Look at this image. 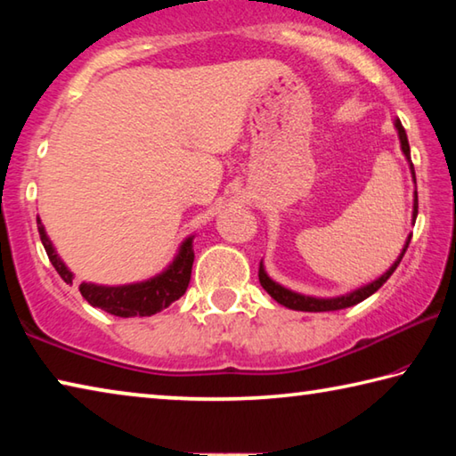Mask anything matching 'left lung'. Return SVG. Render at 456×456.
I'll return each mask as SVG.
<instances>
[{
    "label": "left lung",
    "mask_w": 456,
    "mask_h": 456,
    "mask_svg": "<svg viewBox=\"0 0 456 456\" xmlns=\"http://www.w3.org/2000/svg\"><path fill=\"white\" fill-rule=\"evenodd\" d=\"M395 126H396V133L400 138V149H403L404 157L408 160V165H411V173H412V181L416 183V175H414V165L411 160V146H408V138H406V130L403 126V122L398 118L395 120ZM416 215H419V192L414 191V205H412V223L416 221ZM412 235H408L406 243L403 247V251H400L398 259L392 264L388 269H386V273H382L378 280L370 281L366 285H362V288L354 289L350 293H344V296H336V297H314V296H304V293H297V291H291L288 288H283L281 283L273 281L272 277L267 275L265 267H264V261L259 264V283L264 285V289L272 296L277 304H281L285 307H289V310H297V312H336V310H344V307H352L360 302H364L366 297L372 296L374 291H378L386 283V280L395 273V269L398 267L400 261H403L404 253L408 249V243H411Z\"/></svg>",
    "instance_id": "left-lung-1"
}]
</instances>
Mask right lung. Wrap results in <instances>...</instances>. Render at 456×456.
<instances>
[{"label": "right lung", "mask_w": 456, "mask_h": 456, "mask_svg": "<svg viewBox=\"0 0 456 456\" xmlns=\"http://www.w3.org/2000/svg\"><path fill=\"white\" fill-rule=\"evenodd\" d=\"M37 231H40V239L52 265L56 267L61 280L66 283H72L74 273L60 259L58 251L53 249L40 217H37ZM192 239H195V235L184 239L179 247V253H176L165 272L151 277V280L126 285H96L84 281L80 283L82 297L90 305L100 307V310L112 315H118V318H134V315L142 318V315L159 314L160 310H165V307L176 302L189 288L192 261H195Z\"/></svg>", "instance_id": "add662e5"}]
</instances>
